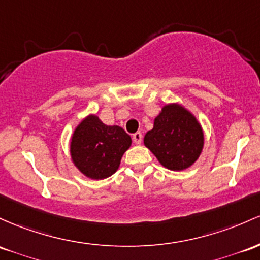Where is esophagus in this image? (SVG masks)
<instances>
[{"mask_svg": "<svg viewBox=\"0 0 260 260\" xmlns=\"http://www.w3.org/2000/svg\"><path fill=\"white\" fill-rule=\"evenodd\" d=\"M142 139H143V136H142L141 132H137L133 135V142H135L136 144H141Z\"/></svg>", "mask_w": 260, "mask_h": 260, "instance_id": "34e87169", "label": "esophagus"}]
</instances>
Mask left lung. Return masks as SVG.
Instances as JSON below:
<instances>
[{
	"mask_svg": "<svg viewBox=\"0 0 260 260\" xmlns=\"http://www.w3.org/2000/svg\"><path fill=\"white\" fill-rule=\"evenodd\" d=\"M144 145L162 167L179 172L199 159L204 132L196 117L179 104L165 105L154 119L153 129L144 136Z\"/></svg>",
	"mask_w": 260,
	"mask_h": 260,
	"instance_id": "obj_1",
	"label": "left lung"
}]
</instances>
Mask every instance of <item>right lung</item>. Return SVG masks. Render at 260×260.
Listing matches in <instances>:
<instances>
[{
    "instance_id": "right-lung-1",
    "label": "right lung",
    "mask_w": 260,
    "mask_h": 260,
    "mask_svg": "<svg viewBox=\"0 0 260 260\" xmlns=\"http://www.w3.org/2000/svg\"><path fill=\"white\" fill-rule=\"evenodd\" d=\"M131 144V136L123 128L107 125L98 116L90 115L74 131L70 142L71 159L85 176L101 180L117 172L122 155Z\"/></svg>"
}]
</instances>
